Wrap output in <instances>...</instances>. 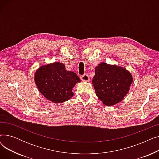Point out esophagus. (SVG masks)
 <instances>
[{"label":"esophagus","mask_w":159,"mask_h":159,"mask_svg":"<svg viewBox=\"0 0 159 159\" xmlns=\"http://www.w3.org/2000/svg\"><path fill=\"white\" fill-rule=\"evenodd\" d=\"M80 79L82 81H84V82H89L90 80L88 75H87V74H84V75H82V76L80 77Z\"/></svg>","instance_id":"obj_1"}]
</instances>
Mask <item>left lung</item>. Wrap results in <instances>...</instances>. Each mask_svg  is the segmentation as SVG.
I'll use <instances>...</instances> for the list:
<instances>
[{"instance_id":"obj_1","label":"left lung","mask_w":159,"mask_h":159,"mask_svg":"<svg viewBox=\"0 0 159 159\" xmlns=\"http://www.w3.org/2000/svg\"><path fill=\"white\" fill-rule=\"evenodd\" d=\"M133 80L132 75L126 69L101 62L95 68L92 83L98 98L106 106H111L122 101Z\"/></svg>"}]
</instances>
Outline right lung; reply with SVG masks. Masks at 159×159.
<instances>
[{
  "label": "right lung",
  "mask_w": 159,
  "mask_h": 159,
  "mask_svg": "<svg viewBox=\"0 0 159 159\" xmlns=\"http://www.w3.org/2000/svg\"><path fill=\"white\" fill-rule=\"evenodd\" d=\"M35 84L48 101L60 104L68 101L73 96V88L80 82L73 71H68L60 62L42 65L36 70L34 76Z\"/></svg>",
  "instance_id": "right-lung-1"
}]
</instances>
